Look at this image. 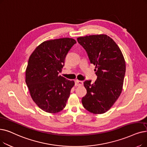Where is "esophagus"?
I'll return each mask as SVG.
<instances>
[{
	"label": "esophagus",
	"mask_w": 147,
	"mask_h": 147,
	"mask_svg": "<svg viewBox=\"0 0 147 147\" xmlns=\"http://www.w3.org/2000/svg\"><path fill=\"white\" fill-rule=\"evenodd\" d=\"M84 84V83H83L82 81L80 80H76L75 81V85L76 86H82Z\"/></svg>",
	"instance_id": "obj_1"
}]
</instances>
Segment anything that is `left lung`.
Returning a JSON list of instances; mask_svg holds the SVG:
<instances>
[{"instance_id":"obj_1","label":"left lung","mask_w":147,"mask_h":147,"mask_svg":"<svg viewBox=\"0 0 147 147\" xmlns=\"http://www.w3.org/2000/svg\"><path fill=\"white\" fill-rule=\"evenodd\" d=\"M84 48L97 79L84 82L87 94L82 99L85 109L94 114L106 112L119 97L125 73V62L122 52L109 36L93 35L78 38Z\"/></svg>"}]
</instances>
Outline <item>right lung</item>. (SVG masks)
<instances>
[{
    "instance_id": "add662e5",
    "label": "right lung",
    "mask_w": 147,
    "mask_h": 147,
    "mask_svg": "<svg viewBox=\"0 0 147 147\" xmlns=\"http://www.w3.org/2000/svg\"><path fill=\"white\" fill-rule=\"evenodd\" d=\"M75 40L63 38L46 41L31 54L26 69V83L36 105L48 113L61 111L66 106L73 80L59 76Z\"/></svg>"
}]
</instances>
